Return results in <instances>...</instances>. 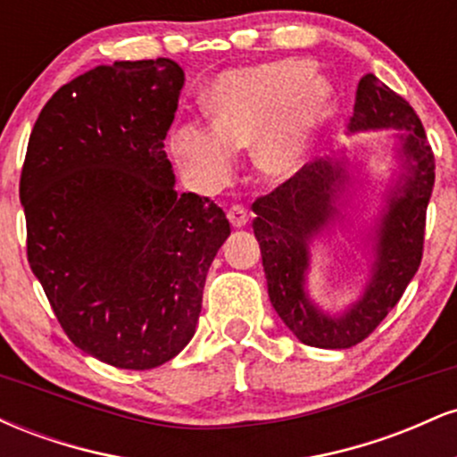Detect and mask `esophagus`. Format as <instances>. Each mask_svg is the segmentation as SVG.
Segmentation results:
<instances>
[{"label":"esophagus","instance_id":"esophagus-1","mask_svg":"<svg viewBox=\"0 0 457 457\" xmlns=\"http://www.w3.org/2000/svg\"><path fill=\"white\" fill-rule=\"evenodd\" d=\"M228 219L234 228H245L246 221H249V211L245 206H240V204H234L228 211Z\"/></svg>","mask_w":457,"mask_h":457}]
</instances>
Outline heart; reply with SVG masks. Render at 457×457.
<instances>
[{"label": "heart", "mask_w": 457, "mask_h": 457, "mask_svg": "<svg viewBox=\"0 0 457 457\" xmlns=\"http://www.w3.org/2000/svg\"><path fill=\"white\" fill-rule=\"evenodd\" d=\"M328 94L303 62L236 68L217 79L206 101L212 130L171 133V152L202 185L223 187L232 178V152L251 148L260 176L283 180L305 159Z\"/></svg>", "instance_id": "obj_1"}]
</instances>
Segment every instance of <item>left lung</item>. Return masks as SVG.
Masks as SVG:
<instances>
[{
	"label": "left lung",
	"mask_w": 457,
	"mask_h": 457,
	"mask_svg": "<svg viewBox=\"0 0 457 457\" xmlns=\"http://www.w3.org/2000/svg\"><path fill=\"white\" fill-rule=\"evenodd\" d=\"M400 129L408 176L382 217L374 275L363 298L344 316L318 312L305 296L309 240L333 219V202L348 182L339 161H313L253 202V232L262 249L269 296L286 327L313 348H353L374 333L400 303L419 270L426 243V212L434 188V152L421 120L406 98L365 75L356 87L350 130Z\"/></svg>",
	"instance_id": "obj_1"
}]
</instances>
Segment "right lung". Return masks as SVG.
Segmentation results:
<instances>
[{"mask_svg":"<svg viewBox=\"0 0 457 457\" xmlns=\"http://www.w3.org/2000/svg\"><path fill=\"white\" fill-rule=\"evenodd\" d=\"M182 83L167 57L79 75L43 107L21 170L29 269L68 339L120 370L191 342L229 236L217 204L174 188L162 139Z\"/></svg>","mask_w":457,"mask_h":457,"instance_id":"add662e5","label":"right lung"}]
</instances>
